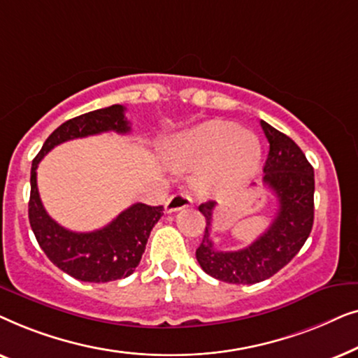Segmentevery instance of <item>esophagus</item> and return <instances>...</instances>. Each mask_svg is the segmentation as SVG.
<instances>
[{
  "label": "esophagus",
  "instance_id": "obj_1",
  "mask_svg": "<svg viewBox=\"0 0 358 358\" xmlns=\"http://www.w3.org/2000/svg\"><path fill=\"white\" fill-rule=\"evenodd\" d=\"M190 203H192V199H190V195H187L185 192H179V194H174L171 195L168 199V202H166V212L171 213V212H178V210H182V208H187L190 207Z\"/></svg>",
  "mask_w": 358,
  "mask_h": 358
}]
</instances>
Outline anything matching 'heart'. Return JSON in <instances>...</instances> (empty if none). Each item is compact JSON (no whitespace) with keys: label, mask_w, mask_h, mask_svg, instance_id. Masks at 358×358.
<instances>
[{"label":"heart","mask_w":358,"mask_h":358,"mask_svg":"<svg viewBox=\"0 0 358 358\" xmlns=\"http://www.w3.org/2000/svg\"><path fill=\"white\" fill-rule=\"evenodd\" d=\"M164 161L173 169L200 166L197 184L203 192H233L252 178L259 163L256 136L227 122H210L166 141Z\"/></svg>","instance_id":"heart-1"}]
</instances>
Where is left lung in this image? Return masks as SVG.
Listing matches in <instances>:
<instances>
[{
    "label": "left lung",
    "mask_w": 358,
    "mask_h": 358,
    "mask_svg": "<svg viewBox=\"0 0 358 358\" xmlns=\"http://www.w3.org/2000/svg\"><path fill=\"white\" fill-rule=\"evenodd\" d=\"M268 140V156L262 182L278 199L275 218L248 248L220 251L210 239L217 202L199 205L207 222L203 239L195 251L200 267L208 275L228 283H259L287 266L310 236L315 220V171L290 136L261 120Z\"/></svg>",
    "instance_id": "1"
}]
</instances>
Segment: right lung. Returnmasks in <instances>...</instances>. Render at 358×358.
Segmentation results:
<instances>
[{
	"label": "right lung",
	"instance_id": "right-lung-1",
	"mask_svg": "<svg viewBox=\"0 0 358 358\" xmlns=\"http://www.w3.org/2000/svg\"><path fill=\"white\" fill-rule=\"evenodd\" d=\"M102 131L129 134L125 107L114 104L66 120L43 143L32 161L29 223L38 246L58 268L81 282L104 283L134 273L143 256L151 229L163 215V205L150 207L134 203L119 217L91 233H76L63 228L43 208L37 189V166L48 151L63 141L85 138Z\"/></svg>",
	"mask_w": 358,
	"mask_h": 358
}]
</instances>
